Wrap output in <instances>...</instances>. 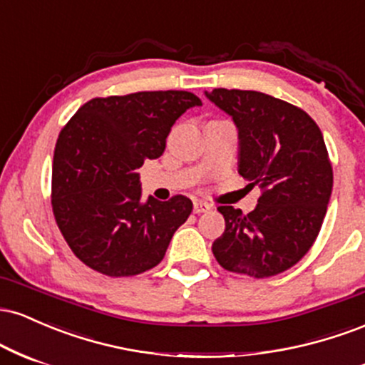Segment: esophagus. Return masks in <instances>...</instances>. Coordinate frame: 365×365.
<instances>
[{
	"mask_svg": "<svg viewBox=\"0 0 365 365\" xmlns=\"http://www.w3.org/2000/svg\"><path fill=\"white\" fill-rule=\"evenodd\" d=\"M209 209H211V206H209V204H206V202H194V212H195V215L206 212V211H209Z\"/></svg>",
	"mask_w": 365,
	"mask_h": 365,
	"instance_id": "obj_1",
	"label": "esophagus"
}]
</instances>
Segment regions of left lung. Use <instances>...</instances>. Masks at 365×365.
<instances>
[{
  "label": "left lung",
  "mask_w": 365,
  "mask_h": 365,
  "mask_svg": "<svg viewBox=\"0 0 365 365\" xmlns=\"http://www.w3.org/2000/svg\"><path fill=\"white\" fill-rule=\"evenodd\" d=\"M206 98L232 116L238 173L261 188L249 215L217 207L226 228L212 254L232 273H283L309 252L328 209L333 168L321 130L304 110L264 92L215 89Z\"/></svg>",
  "instance_id": "obj_1"
}]
</instances>
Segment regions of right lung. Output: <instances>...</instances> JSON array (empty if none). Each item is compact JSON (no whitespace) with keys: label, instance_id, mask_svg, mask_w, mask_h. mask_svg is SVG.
Masks as SVG:
<instances>
[{"label":"right lung","instance_id":"1","mask_svg":"<svg viewBox=\"0 0 365 365\" xmlns=\"http://www.w3.org/2000/svg\"><path fill=\"white\" fill-rule=\"evenodd\" d=\"M200 99L187 91L91 99L63 127L53 158L54 220L72 252L106 276L158 266L192 200H142L137 170L165 153L166 137Z\"/></svg>","mask_w":365,"mask_h":365}]
</instances>
